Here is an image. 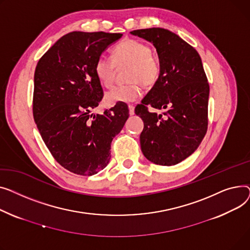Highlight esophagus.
<instances>
[{
  "label": "esophagus",
  "instance_id": "1",
  "mask_svg": "<svg viewBox=\"0 0 250 250\" xmlns=\"http://www.w3.org/2000/svg\"><path fill=\"white\" fill-rule=\"evenodd\" d=\"M128 108H129V114L132 116V115H134V106L133 105H129L128 106Z\"/></svg>",
  "mask_w": 250,
  "mask_h": 250
}]
</instances>
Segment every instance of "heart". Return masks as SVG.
<instances>
[{
  "label": "heart",
  "instance_id": "b5f03b06",
  "mask_svg": "<svg viewBox=\"0 0 250 250\" xmlns=\"http://www.w3.org/2000/svg\"><path fill=\"white\" fill-rule=\"evenodd\" d=\"M115 61L112 57L102 54L95 63V73L99 82L106 87H110L115 79L116 67L130 65L128 82L131 84L116 86L108 92L105 101L108 105L116 103H131L142 95L141 83L145 86L152 85L158 79L160 66L152 55L151 48L141 41L127 39L121 42L114 50Z\"/></svg>",
  "mask_w": 250,
  "mask_h": 250
}]
</instances>
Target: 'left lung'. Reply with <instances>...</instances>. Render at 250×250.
I'll use <instances>...</instances> for the list:
<instances>
[{
  "instance_id": "obj_1",
  "label": "left lung",
  "mask_w": 250,
  "mask_h": 250,
  "mask_svg": "<svg viewBox=\"0 0 250 250\" xmlns=\"http://www.w3.org/2000/svg\"><path fill=\"white\" fill-rule=\"evenodd\" d=\"M153 44L160 72L135 114L143 120L140 146L144 156L159 166H174L193 154L208 127L209 83L197 50L164 28L130 32ZM151 105L165 109L150 113Z\"/></svg>"
}]
</instances>
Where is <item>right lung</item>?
<instances>
[{"instance_id": "1", "label": "right lung", "mask_w": 250, "mask_h": 250, "mask_svg": "<svg viewBox=\"0 0 250 250\" xmlns=\"http://www.w3.org/2000/svg\"><path fill=\"white\" fill-rule=\"evenodd\" d=\"M122 35L73 31L58 39L37 63L34 121L52 156L73 173L93 175L108 166L111 142L129 117L125 103L92 114L104 96L96 61Z\"/></svg>"}]
</instances>
